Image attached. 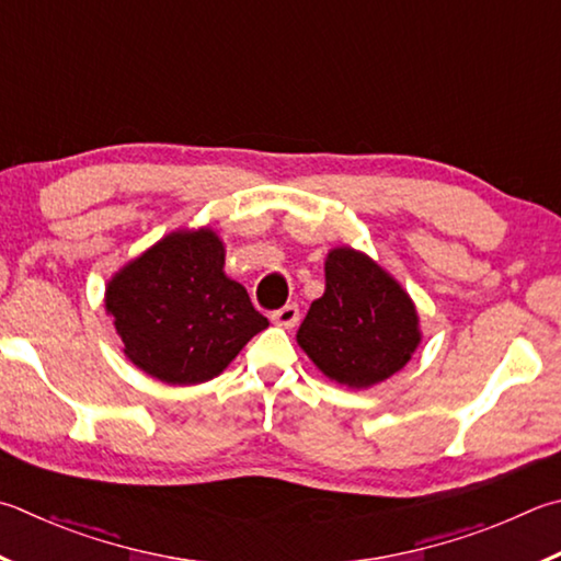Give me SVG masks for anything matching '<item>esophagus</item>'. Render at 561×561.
<instances>
[{
	"instance_id": "obj_1",
	"label": "esophagus",
	"mask_w": 561,
	"mask_h": 561,
	"mask_svg": "<svg viewBox=\"0 0 561 561\" xmlns=\"http://www.w3.org/2000/svg\"><path fill=\"white\" fill-rule=\"evenodd\" d=\"M272 321L282 325V329H294L299 323V307L297 304H287V307L272 311Z\"/></svg>"
}]
</instances>
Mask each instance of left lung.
<instances>
[{"instance_id": "obj_1", "label": "left lung", "mask_w": 561, "mask_h": 561, "mask_svg": "<svg viewBox=\"0 0 561 561\" xmlns=\"http://www.w3.org/2000/svg\"><path fill=\"white\" fill-rule=\"evenodd\" d=\"M325 289L297 331L299 348L331 382L368 390L400 373L422 343L420 313L390 272L351 245L323 262Z\"/></svg>"}]
</instances>
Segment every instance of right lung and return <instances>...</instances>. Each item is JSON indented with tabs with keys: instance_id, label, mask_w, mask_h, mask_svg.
<instances>
[{
	"instance_id": "add662e5",
	"label": "right lung",
	"mask_w": 561,
	"mask_h": 561,
	"mask_svg": "<svg viewBox=\"0 0 561 561\" xmlns=\"http://www.w3.org/2000/svg\"><path fill=\"white\" fill-rule=\"evenodd\" d=\"M222 267L216 230L181 228L112 274L105 311L131 365L167 385H201L267 329L248 289Z\"/></svg>"
}]
</instances>
